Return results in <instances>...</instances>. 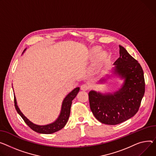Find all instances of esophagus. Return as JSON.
<instances>
[{"instance_id":"esophagus-1","label":"esophagus","mask_w":156,"mask_h":156,"mask_svg":"<svg viewBox=\"0 0 156 156\" xmlns=\"http://www.w3.org/2000/svg\"><path fill=\"white\" fill-rule=\"evenodd\" d=\"M89 86L87 84H83L81 86V90L83 91H87L89 89Z\"/></svg>"}]
</instances>
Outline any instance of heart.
<instances>
[{"label": "heart", "mask_w": 156, "mask_h": 156, "mask_svg": "<svg viewBox=\"0 0 156 156\" xmlns=\"http://www.w3.org/2000/svg\"><path fill=\"white\" fill-rule=\"evenodd\" d=\"M100 48L98 47L93 48L89 51L88 56L91 59H94L97 57L96 59V70L100 71L104 66L109 60V55L107 52L102 51L100 52ZM100 53H99V52Z\"/></svg>", "instance_id": "heart-1"}]
</instances>
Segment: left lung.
Listing matches in <instances>:
<instances>
[{
  "label": "left lung",
  "mask_w": 156,
  "mask_h": 156,
  "mask_svg": "<svg viewBox=\"0 0 156 156\" xmlns=\"http://www.w3.org/2000/svg\"><path fill=\"white\" fill-rule=\"evenodd\" d=\"M119 48L120 57L113 63L112 73L123 80L120 88L112 93L91 90L88 93L93 114L99 122L107 125H117L136 115L145 93L141 66L123 46ZM112 75H107L99 83L103 84Z\"/></svg>",
  "instance_id": "8db88e82"
}]
</instances>
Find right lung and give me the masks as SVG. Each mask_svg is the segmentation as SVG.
Returning a JSON list of instances; mask_svg holds the SVG:
<instances>
[{"label":"right lung","instance_id":"1","mask_svg":"<svg viewBox=\"0 0 156 156\" xmlns=\"http://www.w3.org/2000/svg\"><path fill=\"white\" fill-rule=\"evenodd\" d=\"M25 50L24 51V52L25 51ZM79 91H80V87H77V88H75L74 90H73L70 93H68V94L66 96V97L64 98L63 103H62L61 112L57 119L53 123H51L49 124H47V125H44V126L36 125V124L33 123L26 117H25L24 114L21 112V111L20 110L19 108L17 106V101L15 96H14V104H15L14 105L17 113L19 114L20 116L23 118V119L24 120L26 123L31 129L40 133H44V134L53 133L54 132H56L62 129L65 126L70 115L72 100L76 97Z\"/></svg>","mask_w":156,"mask_h":156}]
</instances>
